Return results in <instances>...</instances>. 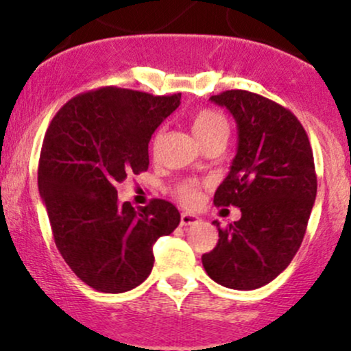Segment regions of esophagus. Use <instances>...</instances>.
Returning <instances> with one entry per match:
<instances>
[{
	"label": "esophagus",
	"instance_id": "34e87169",
	"mask_svg": "<svg viewBox=\"0 0 351 351\" xmlns=\"http://www.w3.org/2000/svg\"><path fill=\"white\" fill-rule=\"evenodd\" d=\"M199 223V217L196 215H191V213H181V221L180 224L181 226H193V224H198Z\"/></svg>",
	"mask_w": 351,
	"mask_h": 351
}]
</instances>
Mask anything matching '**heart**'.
Masks as SVG:
<instances>
[{
    "instance_id": "1",
    "label": "heart",
    "mask_w": 351,
    "mask_h": 351,
    "mask_svg": "<svg viewBox=\"0 0 351 351\" xmlns=\"http://www.w3.org/2000/svg\"><path fill=\"white\" fill-rule=\"evenodd\" d=\"M191 130L196 138L199 140V143H203L206 140L215 138V136L219 135L228 138L229 125L228 120L224 119V115H221L219 112L213 110V108H199L191 117ZM175 193L180 201H183L188 206H195L199 201V186L196 183H193V181H183V183H180L176 186Z\"/></svg>"
}]
</instances>
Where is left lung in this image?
<instances>
[{"label": "left lung", "instance_id": "8db88e82", "mask_svg": "<svg viewBox=\"0 0 351 351\" xmlns=\"http://www.w3.org/2000/svg\"><path fill=\"white\" fill-rule=\"evenodd\" d=\"M211 102L237 123V153L215 193L216 206L241 208V219L219 228L216 247L203 254L204 271L217 284L254 291L291 264L317 196L308 136L289 108L247 90H226Z\"/></svg>", "mask_w": 351, "mask_h": 351}]
</instances>
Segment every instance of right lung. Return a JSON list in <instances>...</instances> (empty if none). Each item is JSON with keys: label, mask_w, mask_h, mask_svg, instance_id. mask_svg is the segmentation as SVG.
I'll use <instances>...</instances> for the list:
<instances>
[{"label": "right lung", "mask_w": 351, "mask_h": 351, "mask_svg": "<svg viewBox=\"0 0 351 351\" xmlns=\"http://www.w3.org/2000/svg\"><path fill=\"white\" fill-rule=\"evenodd\" d=\"M180 99L102 87L64 104L47 128L39 195L60 256L95 291L120 293L142 284L155 263L153 244L180 224L168 201L152 199L135 211L115 188L148 170L153 132Z\"/></svg>", "instance_id": "1"}]
</instances>
